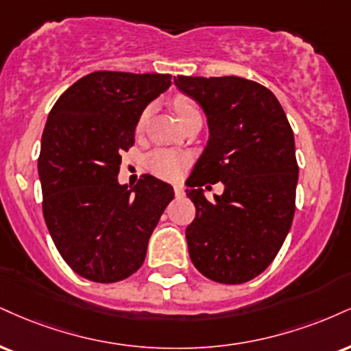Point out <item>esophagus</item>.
<instances>
[{
	"label": "esophagus",
	"mask_w": 351,
	"mask_h": 351,
	"mask_svg": "<svg viewBox=\"0 0 351 351\" xmlns=\"http://www.w3.org/2000/svg\"><path fill=\"white\" fill-rule=\"evenodd\" d=\"M173 188H175V194H176V196H183V194H184V186H183V184H181V183H176Z\"/></svg>",
	"instance_id": "esophagus-1"
}]
</instances>
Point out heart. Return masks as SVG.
<instances>
[{
  "label": "heart",
  "instance_id": "heart-1",
  "mask_svg": "<svg viewBox=\"0 0 351 351\" xmlns=\"http://www.w3.org/2000/svg\"><path fill=\"white\" fill-rule=\"evenodd\" d=\"M173 108H175L176 116H178L180 122L186 119L188 116H191L194 112H199V109L196 108V104L193 101L186 98H178L173 103ZM147 117H149V109L142 112V116L138 117L137 128L142 129L143 124H145ZM186 155L180 154V152L168 150V149H157L147 157V167L150 168L155 175L163 176V178H176L180 175L183 167L186 165Z\"/></svg>",
  "mask_w": 351,
  "mask_h": 351
}]
</instances>
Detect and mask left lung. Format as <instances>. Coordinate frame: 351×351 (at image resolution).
<instances>
[{"label":"left lung","instance_id":"1","mask_svg":"<svg viewBox=\"0 0 351 351\" xmlns=\"http://www.w3.org/2000/svg\"><path fill=\"white\" fill-rule=\"evenodd\" d=\"M176 88L206 114L209 138L189 176L196 217L186 227L197 271L223 285L258 276L280 252L294 217V134L268 88L240 77H178ZM222 180L208 202L200 186Z\"/></svg>","mask_w":351,"mask_h":351}]
</instances>
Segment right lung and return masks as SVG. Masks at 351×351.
<instances>
[{
  "label": "right lung",
  "instance_id": "add662e5",
  "mask_svg": "<svg viewBox=\"0 0 351 351\" xmlns=\"http://www.w3.org/2000/svg\"><path fill=\"white\" fill-rule=\"evenodd\" d=\"M170 86L171 75L95 71L49 114L39 155L42 210L62 258L86 280L116 282L137 271L175 196L150 175L134 188L117 181L138 117Z\"/></svg>",
  "mask_w": 351,
  "mask_h": 351
}]
</instances>
